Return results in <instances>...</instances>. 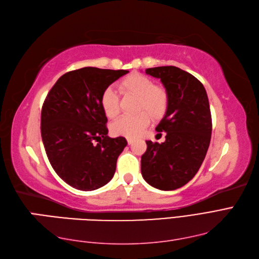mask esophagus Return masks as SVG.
I'll use <instances>...</instances> for the list:
<instances>
[{"label":"esophagus","instance_id":"34e87169","mask_svg":"<svg viewBox=\"0 0 259 259\" xmlns=\"http://www.w3.org/2000/svg\"><path fill=\"white\" fill-rule=\"evenodd\" d=\"M127 143H128V145H132L134 143V138H132V137H127Z\"/></svg>","mask_w":259,"mask_h":259}]
</instances>
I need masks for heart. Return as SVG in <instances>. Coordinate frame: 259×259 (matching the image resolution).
<instances>
[{
  "instance_id": "b5f03b06",
  "label": "heart",
  "mask_w": 259,
  "mask_h": 259,
  "mask_svg": "<svg viewBox=\"0 0 259 259\" xmlns=\"http://www.w3.org/2000/svg\"><path fill=\"white\" fill-rule=\"evenodd\" d=\"M118 89L123 96L137 98L134 116H122L112 124V132L116 135L135 137L146 127L149 116L153 119L161 118L167 112L169 96L162 85H156L155 81L142 73H132L119 81ZM101 106L105 115L114 118L119 112V97L109 87L101 96Z\"/></svg>"
}]
</instances>
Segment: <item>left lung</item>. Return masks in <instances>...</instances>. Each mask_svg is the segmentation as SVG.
Returning <instances> with one entry per match:
<instances>
[{"instance_id":"1","label":"left lung","mask_w":259,"mask_h":259,"mask_svg":"<svg viewBox=\"0 0 259 259\" xmlns=\"http://www.w3.org/2000/svg\"><path fill=\"white\" fill-rule=\"evenodd\" d=\"M145 72L160 79L169 104L156 127L157 132H165L166 141L146 142L142 176L156 189L176 190L194 177L205 158L212 133L209 99L203 84L180 68L156 67Z\"/></svg>"}]
</instances>
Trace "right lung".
<instances>
[{
    "mask_svg": "<svg viewBox=\"0 0 259 259\" xmlns=\"http://www.w3.org/2000/svg\"><path fill=\"white\" fill-rule=\"evenodd\" d=\"M127 72L94 67L69 71L57 80L42 104L40 132L50 165L78 190L108 184L127 145L122 136H108L100 101L106 88Z\"/></svg>",
    "mask_w": 259,
    "mask_h": 259,
    "instance_id": "1",
    "label": "right lung"
}]
</instances>
